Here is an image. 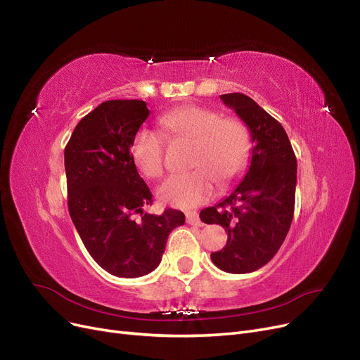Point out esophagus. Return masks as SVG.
Returning <instances> with one entry per match:
<instances>
[{
    "label": "esophagus",
    "instance_id": "obj_1",
    "mask_svg": "<svg viewBox=\"0 0 360 360\" xmlns=\"http://www.w3.org/2000/svg\"><path fill=\"white\" fill-rule=\"evenodd\" d=\"M185 216H186V222H188L190 225L201 226V221H200V217H198V213H197V212H186Z\"/></svg>",
    "mask_w": 360,
    "mask_h": 360
}]
</instances>
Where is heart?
<instances>
[{
    "mask_svg": "<svg viewBox=\"0 0 360 360\" xmlns=\"http://www.w3.org/2000/svg\"><path fill=\"white\" fill-rule=\"evenodd\" d=\"M160 123L172 138L194 143L190 159L194 170L172 175L160 185L158 195L165 205L197 207L212 197L214 181L226 186L243 174L250 153V134L240 119L222 117L213 108L186 104L163 115ZM165 143V135L159 131H136L131 155L146 176H162Z\"/></svg>",
    "mask_w": 360,
    "mask_h": 360,
    "instance_id": "b5f03b06",
    "label": "heart"
}]
</instances>
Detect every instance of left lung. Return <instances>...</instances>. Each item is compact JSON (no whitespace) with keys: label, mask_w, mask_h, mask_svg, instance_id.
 <instances>
[{"label":"left lung","mask_w":360,"mask_h":360,"mask_svg":"<svg viewBox=\"0 0 360 360\" xmlns=\"http://www.w3.org/2000/svg\"><path fill=\"white\" fill-rule=\"evenodd\" d=\"M221 100L245 123L252 135V162L244 179L214 207L202 209L205 224L228 233L226 245L212 253L216 266L250 274L264 266L283 245L294 214L297 160L285 129L250 97L224 94Z\"/></svg>","instance_id":"obj_1"}]
</instances>
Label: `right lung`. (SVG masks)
<instances>
[{
  "mask_svg": "<svg viewBox=\"0 0 360 360\" xmlns=\"http://www.w3.org/2000/svg\"><path fill=\"white\" fill-rule=\"evenodd\" d=\"M148 115L141 100L105 101L76 124L65 148L73 225L91 257L119 278L158 268L169 233L185 224V214L175 209L144 213L153 195L138 175L131 144Z\"/></svg>",
  "mask_w": 360,
  "mask_h": 360,
  "instance_id": "1",
  "label": "right lung"
}]
</instances>
